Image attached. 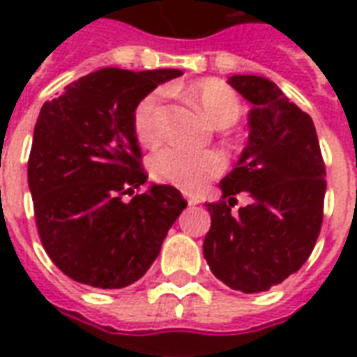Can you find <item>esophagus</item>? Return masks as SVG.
<instances>
[{
  "label": "esophagus",
  "instance_id": "1",
  "mask_svg": "<svg viewBox=\"0 0 357 357\" xmlns=\"http://www.w3.org/2000/svg\"><path fill=\"white\" fill-rule=\"evenodd\" d=\"M187 202H189V206H196V204H200V198L198 196L187 195Z\"/></svg>",
  "mask_w": 357,
  "mask_h": 357
}]
</instances>
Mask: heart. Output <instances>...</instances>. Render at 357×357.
I'll list each match as a JSON object with an SVG mask.
<instances>
[{
  "instance_id": "b5f03b06",
  "label": "heart",
  "mask_w": 357,
  "mask_h": 357,
  "mask_svg": "<svg viewBox=\"0 0 357 357\" xmlns=\"http://www.w3.org/2000/svg\"><path fill=\"white\" fill-rule=\"evenodd\" d=\"M185 94L198 105L204 116L218 129L234 126L243 113L237 92L224 81L207 77L190 83ZM162 91L146 94L133 111V131L140 144L155 146L161 140ZM226 168V159L218 151H190L183 148H162L151 157L150 170L159 181L170 183L185 192H196L209 179Z\"/></svg>"
}]
</instances>
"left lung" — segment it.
Wrapping results in <instances>:
<instances>
[{
	"instance_id": "left-lung-1",
	"label": "left lung",
	"mask_w": 357,
	"mask_h": 357,
	"mask_svg": "<svg viewBox=\"0 0 357 357\" xmlns=\"http://www.w3.org/2000/svg\"><path fill=\"white\" fill-rule=\"evenodd\" d=\"M228 83L252 103L248 142L218 183L222 200L206 204L211 229L204 257L215 276L243 293H261L298 271L322 226L326 168L310 114L261 75H231ZM250 196L231 213L234 196Z\"/></svg>"
}]
</instances>
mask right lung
Wrapping results in <instances>:
<instances>
[{
	"mask_svg": "<svg viewBox=\"0 0 357 357\" xmlns=\"http://www.w3.org/2000/svg\"><path fill=\"white\" fill-rule=\"evenodd\" d=\"M181 70L102 68L42 105L27 181L42 246L75 282L122 289L144 276L187 202L150 185L133 131L137 103Z\"/></svg>",
	"mask_w": 357,
	"mask_h": 357,
	"instance_id": "1",
	"label": "right lung"
}]
</instances>
